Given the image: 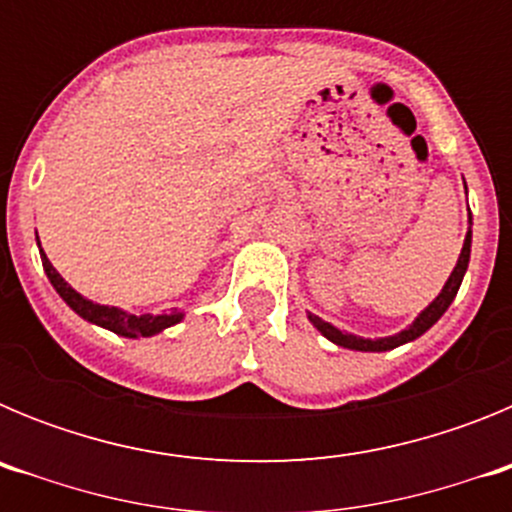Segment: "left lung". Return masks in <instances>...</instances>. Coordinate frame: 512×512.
<instances>
[{
  "instance_id": "obj_1",
  "label": "left lung",
  "mask_w": 512,
  "mask_h": 512,
  "mask_svg": "<svg viewBox=\"0 0 512 512\" xmlns=\"http://www.w3.org/2000/svg\"><path fill=\"white\" fill-rule=\"evenodd\" d=\"M467 187V184H464ZM469 253H472V215H469V230H467V238H464V246H461V253H459V261H456L454 271H451V277L446 279V284H443V289L438 292L436 300L431 302V305L425 307L423 312H420L418 318L413 320V323L408 325L405 330H400V333H395V336H384V338H361V336H354V333H346V330H338L336 325L325 323L323 318H318V315H312V312H307V318H310V323L315 325V328L323 333L328 341H333L336 346H343V348H351V351H392V348L402 346V343H410L415 341V338H420L428 328H433V325L441 320V315L446 310H449V305L454 302L456 292H459L461 287V279H464V274H467V266H469Z\"/></svg>"
}]
</instances>
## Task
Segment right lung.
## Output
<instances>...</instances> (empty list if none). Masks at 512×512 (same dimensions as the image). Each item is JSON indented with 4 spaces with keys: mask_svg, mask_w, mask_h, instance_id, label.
<instances>
[{
    "mask_svg": "<svg viewBox=\"0 0 512 512\" xmlns=\"http://www.w3.org/2000/svg\"><path fill=\"white\" fill-rule=\"evenodd\" d=\"M38 238V233H35ZM40 259H43V269L51 279L53 289H56L61 300L71 307V310L79 315V318L89 320L94 325H102V328L112 330L117 336H125V338H148V336H156L161 330L171 328V325L182 323L184 312H171V315H133V312H125L120 307H110V305H97V302L87 300V297H81L74 287H71L66 279L53 269V264L48 261V256L43 253L40 248Z\"/></svg>",
    "mask_w": 512,
    "mask_h": 512,
    "instance_id": "right-lung-1",
    "label": "right lung"
}]
</instances>
